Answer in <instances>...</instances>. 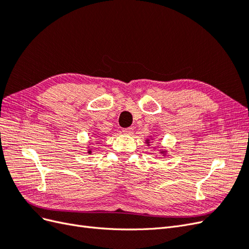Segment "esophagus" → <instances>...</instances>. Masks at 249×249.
Returning <instances> with one entry per match:
<instances>
[{
    "label": "esophagus",
    "instance_id": "34e87169",
    "mask_svg": "<svg viewBox=\"0 0 249 249\" xmlns=\"http://www.w3.org/2000/svg\"><path fill=\"white\" fill-rule=\"evenodd\" d=\"M123 132L125 135H132L133 134V127H126V129L123 130Z\"/></svg>",
    "mask_w": 249,
    "mask_h": 249
}]
</instances>
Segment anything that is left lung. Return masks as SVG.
<instances>
[{
	"instance_id": "8db88e82",
	"label": "left lung",
	"mask_w": 249,
	"mask_h": 249,
	"mask_svg": "<svg viewBox=\"0 0 249 249\" xmlns=\"http://www.w3.org/2000/svg\"><path fill=\"white\" fill-rule=\"evenodd\" d=\"M146 143H147V145H149V139L146 140ZM160 152H161V154H163V155L166 154V150H160Z\"/></svg>"
}]
</instances>
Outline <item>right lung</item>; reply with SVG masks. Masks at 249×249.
<instances>
[{
  "label": "right lung",
  "instance_id": "obj_1",
  "mask_svg": "<svg viewBox=\"0 0 249 249\" xmlns=\"http://www.w3.org/2000/svg\"><path fill=\"white\" fill-rule=\"evenodd\" d=\"M89 152H90V150H88V153H89Z\"/></svg>",
  "mask_w": 249,
  "mask_h": 249
}]
</instances>
